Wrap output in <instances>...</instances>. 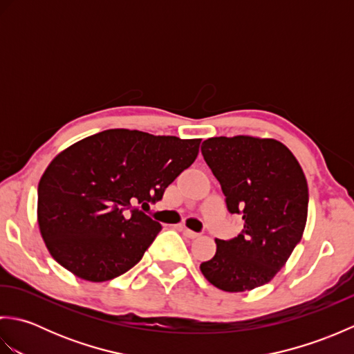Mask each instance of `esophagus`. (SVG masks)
Returning a JSON list of instances; mask_svg holds the SVG:
<instances>
[{
  "label": "esophagus",
  "instance_id": "obj_1",
  "mask_svg": "<svg viewBox=\"0 0 354 354\" xmlns=\"http://www.w3.org/2000/svg\"><path fill=\"white\" fill-rule=\"evenodd\" d=\"M183 232H184V236L189 237V239H196L199 236L198 232H194V231H192L189 228H183Z\"/></svg>",
  "mask_w": 354,
  "mask_h": 354
}]
</instances>
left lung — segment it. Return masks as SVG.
Wrapping results in <instances>:
<instances>
[{"label": "left lung", "mask_w": 354, "mask_h": 354, "mask_svg": "<svg viewBox=\"0 0 354 354\" xmlns=\"http://www.w3.org/2000/svg\"><path fill=\"white\" fill-rule=\"evenodd\" d=\"M201 150L228 212L243 219L237 237L216 239V254L201 263V272L221 290H252L272 280L303 237L309 208L304 171L274 138L213 137Z\"/></svg>", "instance_id": "1"}]
</instances>
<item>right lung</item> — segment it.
<instances>
[{
    "mask_svg": "<svg viewBox=\"0 0 354 354\" xmlns=\"http://www.w3.org/2000/svg\"><path fill=\"white\" fill-rule=\"evenodd\" d=\"M201 138L108 129L59 153L37 185V223L51 257L100 283L142 259L161 225L132 208L155 204L189 169Z\"/></svg>",
    "mask_w": 354,
    "mask_h": 354,
    "instance_id": "right-lung-1",
    "label": "right lung"
}]
</instances>
